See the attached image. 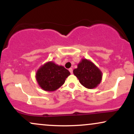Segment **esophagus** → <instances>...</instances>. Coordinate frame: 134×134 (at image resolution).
Masks as SVG:
<instances>
[{
  "label": "esophagus",
  "mask_w": 134,
  "mask_h": 134,
  "mask_svg": "<svg viewBox=\"0 0 134 134\" xmlns=\"http://www.w3.org/2000/svg\"><path fill=\"white\" fill-rule=\"evenodd\" d=\"M69 72H70V74H72V72H73V70H72V68H70L69 69Z\"/></svg>",
  "instance_id": "1"
}]
</instances>
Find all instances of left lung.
<instances>
[{
	"label": "left lung",
	"mask_w": 134,
	"mask_h": 134,
	"mask_svg": "<svg viewBox=\"0 0 134 134\" xmlns=\"http://www.w3.org/2000/svg\"><path fill=\"white\" fill-rule=\"evenodd\" d=\"M74 74L80 83L87 89L95 88L100 84L102 72L90 60L82 58L77 64V68L73 70Z\"/></svg>",
	"instance_id": "8db88e82"
}]
</instances>
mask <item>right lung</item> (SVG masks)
<instances>
[{
  "label": "right lung",
  "mask_w": 134,
  "mask_h": 134,
  "mask_svg": "<svg viewBox=\"0 0 134 134\" xmlns=\"http://www.w3.org/2000/svg\"><path fill=\"white\" fill-rule=\"evenodd\" d=\"M70 73L62 65L50 61L41 65L36 73L38 85L46 91H54L65 82Z\"/></svg>",
  "instance_id": "obj_1"
}]
</instances>
